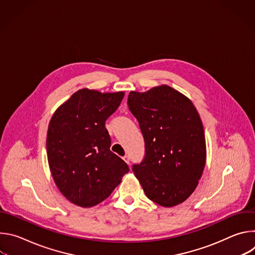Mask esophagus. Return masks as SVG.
Returning <instances> with one entry per match:
<instances>
[{
    "label": "esophagus",
    "instance_id": "obj_1",
    "mask_svg": "<svg viewBox=\"0 0 255 255\" xmlns=\"http://www.w3.org/2000/svg\"><path fill=\"white\" fill-rule=\"evenodd\" d=\"M123 159H124V161H125L126 163H128V164H129V162H130V157H129L128 155L123 156Z\"/></svg>",
    "mask_w": 255,
    "mask_h": 255
}]
</instances>
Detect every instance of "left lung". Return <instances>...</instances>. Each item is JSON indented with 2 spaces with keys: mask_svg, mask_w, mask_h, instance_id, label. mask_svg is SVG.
Instances as JSON below:
<instances>
[{
  "mask_svg": "<svg viewBox=\"0 0 255 255\" xmlns=\"http://www.w3.org/2000/svg\"><path fill=\"white\" fill-rule=\"evenodd\" d=\"M129 110L145 142V156L132 170L154 203L170 208L196 190L206 164V139L192 101L169 86L130 92Z\"/></svg>",
  "mask_w": 255,
  "mask_h": 255,
  "instance_id": "obj_1",
  "label": "left lung"
}]
</instances>
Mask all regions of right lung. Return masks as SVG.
<instances>
[{"mask_svg":"<svg viewBox=\"0 0 255 255\" xmlns=\"http://www.w3.org/2000/svg\"><path fill=\"white\" fill-rule=\"evenodd\" d=\"M125 93L82 89L60 105L47 131L46 149L51 175L59 192L72 204L91 208L107 199L129 171L110 150L106 120Z\"/></svg>","mask_w":255,"mask_h":255,"instance_id":"add662e5","label":"right lung"}]
</instances>
